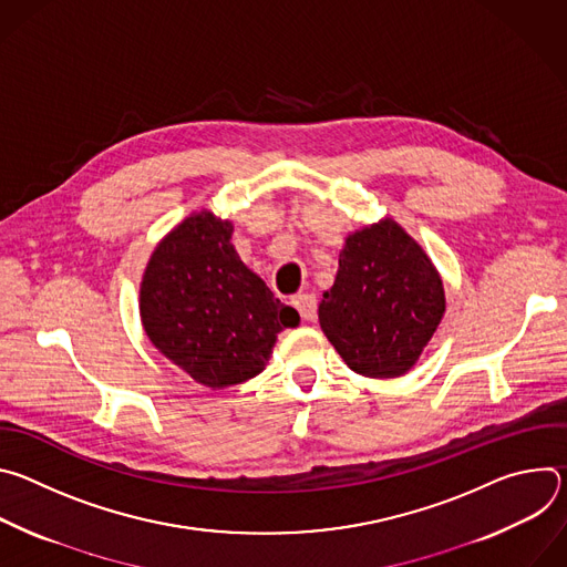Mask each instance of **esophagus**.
<instances>
[{"mask_svg":"<svg viewBox=\"0 0 567 567\" xmlns=\"http://www.w3.org/2000/svg\"><path fill=\"white\" fill-rule=\"evenodd\" d=\"M293 307L300 311V316L305 320H313L316 318V307H318V300L313 293H298L293 296Z\"/></svg>","mask_w":567,"mask_h":567,"instance_id":"1","label":"esophagus"}]
</instances>
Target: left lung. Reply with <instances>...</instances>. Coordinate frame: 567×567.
<instances>
[{
  "label": "left lung",
  "mask_w": 567,
  "mask_h": 567,
  "mask_svg": "<svg viewBox=\"0 0 567 567\" xmlns=\"http://www.w3.org/2000/svg\"><path fill=\"white\" fill-rule=\"evenodd\" d=\"M444 309V285L431 258L385 217L348 235L318 320L350 370L392 379L415 365Z\"/></svg>",
  "instance_id": "left-lung-1"
}]
</instances>
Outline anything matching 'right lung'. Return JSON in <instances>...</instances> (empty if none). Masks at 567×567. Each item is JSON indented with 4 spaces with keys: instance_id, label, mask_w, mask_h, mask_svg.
<instances>
[{
    "instance_id": "right-lung-1",
    "label": "right lung",
    "mask_w": 567,
    "mask_h": 567,
    "mask_svg": "<svg viewBox=\"0 0 567 567\" xmlns=\"http://www.w3.org/2000/svg\"><path fill=\"white\" fill-rule=\"evenodd\" d=\"M233 224L186 217L154 249L141 282V320L154 348L197 383L221 390L260 374L298 311L239 260Z\"/></svg>"
}]
</instances>
